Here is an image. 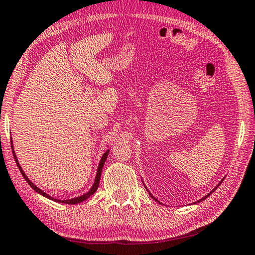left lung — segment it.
<instances>
[{
  "mask_svg": "<svg viewBox=\"0 0 255 255\" xmlns=\"http://www.w3.org/2000/svg\"><path fill=\"white\" fill-rule=\"evenodd\" d=\"M221 183H222V180H221V181H220V184H221ZM220 184H219V185H220ZM219 185H218V186H217V187H216V188H215V189H213V191H216V189H217V188H218V187H219ZM213 191H212V192H211V193H213ZM211 193H209V194H208V195H207V196H205V197H203V199H202V200H204V199H207V197H208V196H209V195H210V194H211ZM151 196H152V195H151ZM152 197H153V196H152ZM153 199H154V197H153ZM154 200H155V199H154ZM202 200H200V201H202ZM200 201H197V202H200Z\"/></svg>",
  "mask_w": 255,
  "mask_h": 255,
  "instance_id": "left-lung-1",
  "label": "left lung"
}]
</instances>
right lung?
<instances>
[{
  "instance_id": "obj_1",
  "label": "right lung",
  "mask_w": 255,
  "mask_h": 255,
  "mask_svg": "<svg viewBox=\"0 0 255 255\" xmlns=\"http://www.w3.org/2000/svg\"><path fill=\"white\" fill-rule=\"evenodd\" d=\"M11 145H12V144H11ZM11 147H12V146H11ZM12 152H13V151H12ZM108 154H109V151H107L106 153H104L103 156H102V159H101V162H100V164H99V169H98V173H96V178H95V181H94V185H93V187L91 188V191H90V192H87L86 194H84V195L79 196V197H76V199H70V200H55V199H53V197H51L50 195H47L46 193H44V192L42 191V189L38 188L37 186L34 185L33 183H31V181H30L29 179H28V177L26 176V173L23 172V170L21 169V167H20V165H19L17 157H15V154H14V152H13V156H14V159H15V162H17V165L19 167V170H20V172H21V175L23 176V178L26 179L27 183L30 185V187L33 188L34 191H36V192L39 193V194H42V195L46 196V197H48V199L53 200V201H55V202H61V203H67V204H77V203H80V202H83V201H85L86 199H88V197H90L91 195H93V194H94V193L96 192V189H98V187H99V184H100L101 172H102V168H103V165H104V162H106V160H107V157H108Z\"/></svg>"
}]
</instances>
